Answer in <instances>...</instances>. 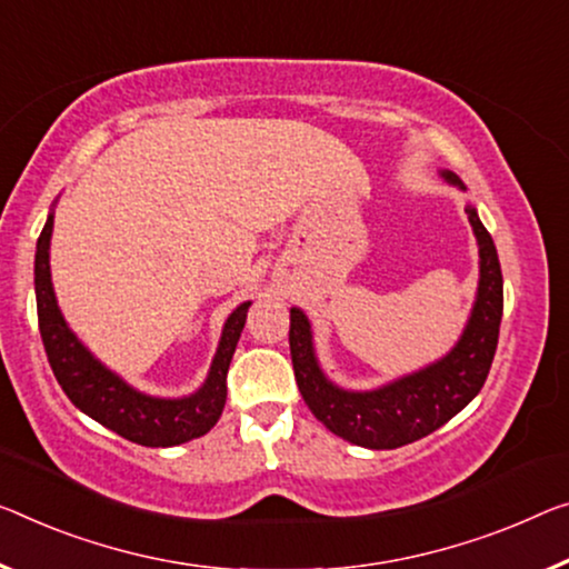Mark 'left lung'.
Returning a JSON list of instances; mask_svg holds the SVG:
<instances>
[{
    "label": "left lung",
    "instance_id": "1",
    "mask_svg": "<svg viewBox=\"0 0 569 569\" xmlns=\"http://www.w3.org/2000/svg\"><path fill=\"white\" fill-rule=\"evenodd\" d=\"M466 190L456 172H440ZM478 239L480 277L468 326L448 356L379 389L348 391L322 373L312 346V326L300 308L290 310L295 379L310 412L343 440L371 450H395L435 432L473 401L491 371L503 315V277L491 233L473 206L466 208Z\"/></svg>",
    "mask_w": 569,
    "mask_h": 569
}]
</instances>
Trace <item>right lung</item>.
<instances>
[{
    "instance_id": "add662e5",
    "label": "right lung",
    "mask_w": 569,
    "mask_h": 569,
    "mask_svg": "<svg viewBox=\"0 0 569 569\" xmlns=\"http://www.w3.org/2000/svg\"><path fill=\"white\" fill-rule=\"evenodd\" d=\"M50 236L52 213L48 216L46 229L38 239V251H34V300H38L40 336L50 369L68 399L99 425L144 448H172L211 430L223 412L226 373H229L251 302H241L223 322L211 371L196 395L182 399L142 395L129 387L121 376L109 371L68 328L52 292Z\"/></svg>"
}]
</instances>
